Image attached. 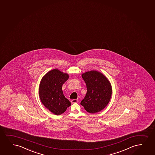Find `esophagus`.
I'll use <instances>...</instances> for the list:
<instances>
[{"label":"esophagus","mask_w":155,"mask_h":155,"mask_svg":"<svg viewBox=\"0 0 155 155\" xmlns=\"http://www.w3.org/2000/svg\"><path fill=\"white\" fill-rule=\"evenodd\" d=\"M77 102H78V100L73 99L71 100V103H77Z\"/></svg>","instance_id":"34e87169"}]
</instances>
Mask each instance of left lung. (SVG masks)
<instances>
[{
	"mask_svg": "<svg viewBox=\"0 0 155 155\" xmlns=\"http://www.w3.org/2000/svg\"><path fill=\"white\" fill-rule=\"evenodd\" d=\"M82 78L86 82L87 92L80 104L89 113L99 112L106 107L111 99V84L103 74L97 71L83 73Z\"/></svg>",
	"mask_w": 155,
	"mask_h": 155,
	"instance_id": "8db88e82",
	"label": "left lung"
}]
</instances>
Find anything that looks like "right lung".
<instances>
[{
  "mask_svg": "<svg viewBox=\"0 0 155 155\" xmlns=\"http://www.w3.org/2000/svg\"><path fill=\"white\" fill-rule=\"evenodd\" d=\"M68 78L66 73L54 69L46 73L41 81L38 92L41 101L54 114H61L71 106L62 90L63 84Z\"/></svg>",
  "mask_w": 155,
  "mask_h": 155,
  "instance_id": "add662e5",
  "label": "right lung"
}]
</instances>
